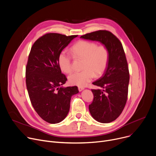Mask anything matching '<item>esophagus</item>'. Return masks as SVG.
I'll return each mask as SVG.
<instances>
[{
    "instance_id": "1",
    "label": "esophagus",
    "mask_w": 156,
    "mask_h": 156,
    "mask_svg": "<svg viewBox=\"0 0 156 156\" xmlns=\"http://www.w3.org/2000/svg\"><path fill=\"white\" fill-rule=\"evenodd\" d=\"M78 89H79V90L80 92V91H82V90L84 89V87H78Z\"/></svg>"
}]
</instances>
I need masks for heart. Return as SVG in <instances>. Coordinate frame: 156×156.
<instances>
[{
  "label": "heart",
  "instance_id": "b5f03b06",
  "mask_svg": "<svg viewBox=\"0 0 156 156\" xmlns=\"http://www.w3.org/2000/svg\"><path fill=\"white\" fill-rule=\"evenodd\" d=\"M70 51L76 58L83 60V70L70 74L68 77L69 82L72 85L86 86L95 75H102L108 65L109 51L104 45H98L94 42L80 41L71 47ZM57 62L59 68L63 73L69 74L73 70L72 58L66 51L59 53Z\"/></svg>",
  "mask_w": 156,
  "mask_h": 156
}]
</instances>
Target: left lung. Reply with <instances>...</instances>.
<instances>
[{"mask_svg":"<svg viewBox=\"0 0 156 156\" xmlns=\"http://www.w3.org/2000/svg\"><path fill=\"white\" fill-rule=\"evenodd\" d=\"M80 38L98 41L109 51V61L103 76L92 83L102 89H91L94 99L89 105L92 117L101 123L111 122L121 115L126 105L129 72L122 45L109 31L100 30Z\"/></svg>","mask_w":156,"mask_h":156,"instance_id":"1","label":"left lung"}]
</instances>
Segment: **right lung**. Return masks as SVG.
Masks as SVG:
<instances>
[{
	"label": "right lung",
	"instance_id": "obj_1",
	"mask_svg": "<svg viewBox=\"0 0 156 156\" xmlns=\"http://www.w3.org/2000/svg\"><path fill=\"white\" fill-rule=\"evenodd\" d=\"M77 35L47 33L33 44L26 69V86L35 111L45 121L57 124L66 117L77 86L62 87L67 79L57 62L59 53Z\"/></svg>",
	"mask_w": 156,
	"mask_h": 156
}]
</instances>
